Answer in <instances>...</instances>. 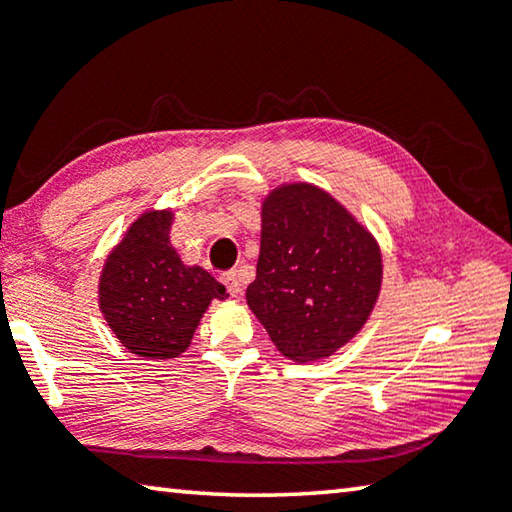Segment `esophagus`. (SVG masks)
<instances>
[{"label":"esophagus","mask_w":512,"mask_h":512,"mask_svg":"<svg viewBox=\"0 0 512 512\" xmlns=\"http://www.w3.org/2000/svg\"><path fill=\"white\" fill-rule=\"evenodd\" d=\"M223 285L230 291L232 298H239L241 296V282H239V273L237 271H230V273H223L221 275Z\"/></svg>","instance_id":"obj_1"}]
</instances>
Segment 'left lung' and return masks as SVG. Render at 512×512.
Masks as SVG:
<instances>
[{"mask_svg": "<svg viewBox=\"0 0 512 512\" xmlns=\"http://www.w3.org/2000/svg\"><path fill=\"white\" fill-rule=\"evenodd\" d=\"M383 285L373 234L310 182H287L262 202L257 278L248 307L294 362L335 355L369 321Z\"/></svg>", "mask_w": 512, "mask_h": 512, "instance_id": "1", "label": "left lung"}]
</instances>
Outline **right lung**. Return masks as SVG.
Returning a JSON list of instances; mask_svg holds the SVG:
<instances>
[{
  "label": "right lung",
  "instance_id": "obj_1",
  "mask_svg": "<svg viewBox=\"0 0 512 512\" xmlns=\"http://www.w3.org/2000/svg\"><path fill=\"white\" fill-rule=\"evenodd\" d=\"M173 209H145L102 266L97 305L113 335L145 360L180 358L212 300L227 291L170 246Z\"/></svg>",
  "mask_w": 512,
  "mask_h": 512
}]
</instances>
